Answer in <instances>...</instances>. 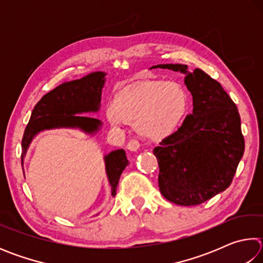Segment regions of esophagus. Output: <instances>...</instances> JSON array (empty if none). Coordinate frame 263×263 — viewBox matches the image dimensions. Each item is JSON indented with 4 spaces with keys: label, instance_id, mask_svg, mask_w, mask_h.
I'll return each instance as SVG.
<instances>
[{
    "label": "esophagus",
    "instance_id": "obj_1",
    "mask_svg": "<svg viewBox=\"0 0 263 263\" xmlns=\"http://www.w3.org/2000/svg\"><path fill=\"white\" fill-rule=\"evenodd\" d=\"M139 147H140V145L137 140H130L126 145V148L130 151V152H137V151L139 149Z\"/></svg>",
    "mask_w": 263,
    "mask_h": 263
}]
</instances>
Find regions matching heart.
Masks as SVG:
<instances>
[{"mask_svg":"<svg viewBox=\"0 0 263 263\" xmlns=\"http://www.w3.org/2000/svg\"><path fill=\"white\" fill-rule=\"evenodd\" d=\"M190 109V96L179 83L145 81L123 91L105 106L111 126L136 124L144 139L160 142L179 131Z\"/></svg>","mask_w":263,"mask_h":263,"instance_id":"b5f03b06","label":"heart"}]
</instances>
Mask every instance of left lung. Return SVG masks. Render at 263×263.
Here are the masks:
<instances>
[{
    "mask_svg": "<svg viewBox=\"0 0 263 263\" xmlns=\"http://www.w3.org/2000/svg\"><path fill=\"white\" fill-rule=\"evenodd\" d=\"M184 75L193 96V115L175 135L153 149L159 163V188L179 205H198L228 189L245 151L241 121L220 83L186 65H157Z\"/></svg>",
    "mask_w": 263,
    "mask_h": 263,
    "instance_id": "obj_1",
    "label": "left lung"
}]
</instances>
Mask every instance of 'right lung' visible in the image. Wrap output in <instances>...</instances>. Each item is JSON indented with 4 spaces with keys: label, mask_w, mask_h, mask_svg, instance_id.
Here are the masks:
<instances>
[{
    "label": "right lung",
    "mask_w": 263,
    "mask_h": 263,
    "mask_svg": "<svg viewBox=\"0 0 263 263\" xmlns=\"http://www.w3.org/2000/svg\"><path fill=\"white\" fill-rule=\"evenodd\" d=\"M105 77V72H91L81 79L61 83L43 96L32 110L22 139V166L31 142L44 131L68 128L78 130L89 137H94L101 131L103 123L86 115L100 111ZM103 160L111 196L115 197L119 177L128 164V160L125 151L122 148L105 154ZM99 215L100 212L95 216Z\"/></svg>",
    "instance_id": "1"
}]
</instances>
